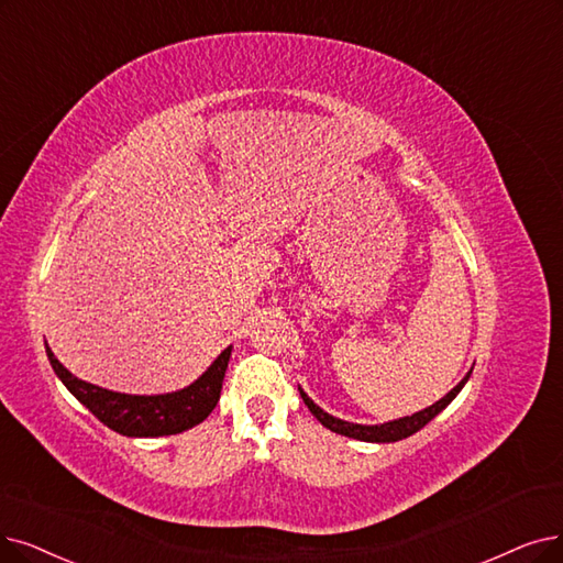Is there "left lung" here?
Here are the masks:
<instances>
[{"label": "left lung", "instance_id": "left-lung-1", "mask_svg": "<svg viewBox=\"0 0 563 563\" xmlns=\"http://www.w3.org/2000/svg\"><path fill=\"white\" fill-rule=\"evenodd\" d=\"M471 376V372L460 380V384L448 393L445 397H441L437 404H432V407H427L413 416H407V418H399V420H390V422H384V424H355V422H346V420H340V418H332L330 413H325L321 407H317L313 404L305 390L300 388V395H302V401L307 404V409L313 413V418H317L323 427H328L330 432H336L342 437H349V439H357V441H369V443H393V441H399V439H407L411 434H416L418 430H422V427L430 422L437 413H441L448 404H451L457 393L464 388L466 378Z\"/></svg>", "mask_w": 563, "mask_h": 563}]
</instances>
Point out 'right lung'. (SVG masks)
Returning a JSON list of instances; mask_svg holds the SVG:
<instances>
[{
  "instance_id": "right-lung-1",
  "label": "right lung",
  "mask_w": 563,
  "mask_h": 563,
  "mask_svg": "<svg viewBox=\"0 0 563 563\" xmlns=\"http://www.w3.org/2000/svg\"><path fill=\"white\" fill-rule=\"evenodd\" d=\"M55 374L69 393L106 427L124 437H170L203 422L217 407L231 346L223 349L208 372L191 386L168 395H124L87 384L66 369L46 344Z\"/></svg>"
}]
</instances>
